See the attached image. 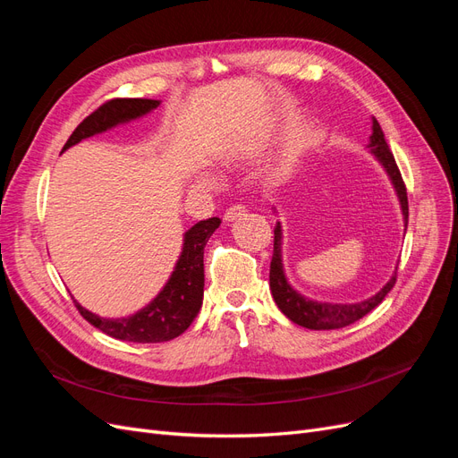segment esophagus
I'll return each mask as SVG.
<instances>
[{
	"instance_id": "esophagus-1",
	"label": "esophagus",
	"mask_w": 458,
	"mask_h": 458,
	"mask_svg": "<svg viewBox=\"0 0 458 458\" xmlns=\"http://www.w3.org/2000/svg\"><path fill=\"white\" fill-rule=\"evenodd\" d=\"M242 216H246V208L242 204H233V206H229L227 210H225L224 219L225 221H234V219H239Z\"/></svg>"
}]
</instances>
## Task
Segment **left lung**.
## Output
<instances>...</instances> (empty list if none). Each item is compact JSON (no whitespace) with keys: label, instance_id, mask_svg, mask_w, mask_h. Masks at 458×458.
<instances>
[{"label":"left lung","instance_id":"8db88e82","mask_svg":"<svg viewBox=\"0 0 458 458\" xmlns=\"http://www.w3.org/2000/svg\"><path fill=\"white\" fill-rule=\"evenodd\" d=\"M370 150L374 152L387 172V175L392 177L394 187L397 191V197L401 202V208H403V216H405V227H407V217H409V200H407V187L403 177H401V172L395 164L394 152L387 147L380 123L374 120L372 122V135H370ZM397 281V271L377 296H372L365 301L359 303H317L311 300L301 298L298 293H294L290 284L284 279L283 273V261H281V224L275 225V241H273V258H271V269H269V286H271V294L275 298V303L279 306V310L290 318V321L306 327L311 330H332V328H342L348 327L359 318L365 317L369 311L382 303L386 294L390 293Z\"/></svg>","mask_w":458,"mask_h":458}]
</instances>
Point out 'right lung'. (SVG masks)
Returning <instances> with one entry per match:
<instances>
[{
    "instance_id": "obj_1",
    "label": "right lung",
    "mask_w": 458,
    "mask_h": 458,
    "mask_svg": "<svg viewBox=\"0 0 458 458\" xmlns=\"http://www.w3.org/2000/svg\"><path fill=\"white\" fill-rule=\"evenodd\" d=\"M160 101L152 99H110L84 118V122L72 131L64 143L63 150L80 143L86 137L101 133L120 122L143 116L148 110L157 108ZM221 221L210 217L199 221L185 233V244L182 258H179L175 271L172 273L168 284L152 300L147 308L131 317L105 318L93 315L74 301L80 315L88 323L103 330L105 335L135 342V344H158L177 338L191 327L202 306L204 294V246L212 233L219 227Z\"/></svg>"
}]
</instances>
